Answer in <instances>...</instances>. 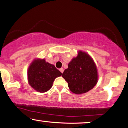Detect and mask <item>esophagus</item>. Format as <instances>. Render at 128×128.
Masks as SVG:
<instances>
[{
  "label": "esophagus",
  "instance_id": "obj_1",
  "mask_svg": "<svg viewBox=\"0 0 128 128\" xmlns=\"http://www.w3.org/2000/svg\"><path fill=\"white\" fill-rule=\"evenodd\" d=\"M59 70L60 71L61 73H63V72H64V68H60L59 69Z\"/></svg>",
  "mask_w": 128,
  "mask_h": 128
}]
</instances>
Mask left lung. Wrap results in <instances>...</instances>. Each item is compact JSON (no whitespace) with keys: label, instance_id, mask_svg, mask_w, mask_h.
Masks as SVG:
<instances>
[{"label":"left lung","instance_id":"1","mask_svg":"<svg viewBox=\"0 0 128 128\" xmlns=\"http://www.w3.org/2000/svg\"><path fill=\"white\" fill-rule=\"evenodd\" d=\"M62 77L72 92L83 94L92 90L97 83V67L89 54L79 51L78 56L72 59L64 70Z\"/></svg>","mask_w":128,"mask_h":128}]
</instances>
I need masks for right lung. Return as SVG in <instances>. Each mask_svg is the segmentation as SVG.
I'll list each match as a JSON object with an SVG mask.
<instances>
[{"label": "right lung", "instance_id": "1", "mask_svg": "<svg viewBox=\"0 0 128 128\" xmlns=\"http://www.w3.org/2000/svg\"><path fill=\"white\" fill-rule=\"evenodd\" d=\"M28 83L38 92L48 91L53 86L55 78L60 76L62 73L53 64L44 59H35L28 69Z\"/></svg>", "mask_w": 128, "mask_h": 128}]
</instances>
